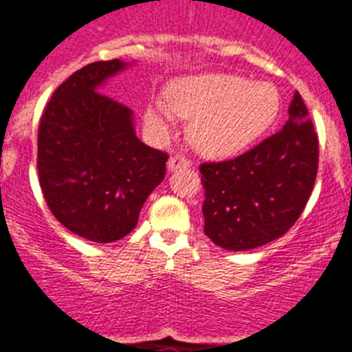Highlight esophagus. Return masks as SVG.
Wrapping results in <instances>:
<instances>
[{"mask_svg":"<svg viewBox=\"0 0 352 352\" xmlns=\"http://www.w3.org/2000/svg\"><path fill=\"white\" fill-rule=\"evenodd\" d=\"M186 166H191V161L184 156V154L177 153V154H173V156H170V160H168L170 172H175V170H179V168H186Z\"/></svg>","mask_w":352,"mask_h":352,"instance_id":"esophagus-1","label":"esophagus"}]
</instances>
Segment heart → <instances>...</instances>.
Segmentation results:
<instances>
[{"instance_id": "obj_1", "label": "heart", "mask_w": 352, "mask_h": 352, "mask_svg": "<svg viewBox=\"0 0 352 352\" xmlns=\"http://www.w3.org/2000/svg\"><path fill=\"white\" fill-rule=\"evenodd\" d=\"M166 96L168 103L154 101L147 107V124L160 135H168L175 116L192 121L189 140L210 157L233 156L254 144L280 110L274 84L223 72L172 82Z\"/></svg>"}]
</instances>
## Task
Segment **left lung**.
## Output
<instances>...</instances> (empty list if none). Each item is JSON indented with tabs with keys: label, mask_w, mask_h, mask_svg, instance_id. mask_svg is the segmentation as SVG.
<instances>
[{
	"label": "left lung",
	"mask_w": 352,
	"mask_h": 352,
	"mask_svg": "<svg viewBox=\"0 0 352 352\" xmlns=\"http://www.w3.org/2000/svg\"><path fill=\"white\" fill-rule=\"evenodd\" d=\"M318 163V135L296 91L280 131L233 160L201 163L205 235L228 251L283 236L309 201Z\"/></svg>",
	"instance_id": "obj_1"
}]
</instances>
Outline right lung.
<instances>
[{
  "label": "right lung",
  "mask_w": 352,
  "mask_h": 352,
  "mask_svg": "<svg viewBox=\"0 0 352 352\" xmlns=\"http://www.w3.org/2000/svg\"><path fill=\"white\" fill-rule=\"evenodd\" d=\"M124 68L112 59L77 69L54 91L38 128V177L50 212L72 233L98 243L133 231L168 161L138 140L128 107L100 93Z\"/></svg>",
  "instance_id": "obj_1"
}]
</instances>
